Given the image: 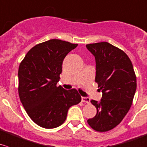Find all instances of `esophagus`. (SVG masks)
I'll list each match as a JSON object with an SVG mask.
<instances>
[{"label":"esophagus","mask_w":147,"mask_h":147,"mask_svg":"<svg viewBox=\"0 0 147 147\" xmlns=\"http://www.w3.org/2000/svg\"><path fill=\"white\" fill-rule=\"evenodd\" d=\"M82 101L84 102H86V103H90V100L89 98H87V97H82Z\"/></svg>","instance_id":"1"}]
</instances>
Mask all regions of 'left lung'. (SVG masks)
<instances>
[{
    "label": "left lung",
    "mask_w": 147,
    "mask_h": 147,
    "mask_svg": "<svg viewBox=\"0 0 147 147\" xmlns=\"http://www.w3.org/2000/svg\"><path fill=\"white\" fill-rule=\"evenodd\" d=\"M86 47L95 57V82L102 93L100 101H90L97 113L88 123L97 131H108L119 125L130 109L136 90V75L131 61L121 49L108 42Z\"/></svg>",
    "instance_id": "8db88e82"
}]
</instances>
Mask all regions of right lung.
<instances>
[{"label":"right lung","mask_w":147,"mask_h":147,"mask_svg":"<svg viewBox=\"0 0 147 147\" xmlns=\"http://www.w3.org/2000/svg\"><path fill=\"white\" fill-rule=\"evenodd\" d=\"M78 45L50 39L31 48L18 68V94L31 120L45 129L59 126L69 108L81 101L77 90L57 86L62 65Z\"/></svg>","instance_id":"1"}]
</instances>
